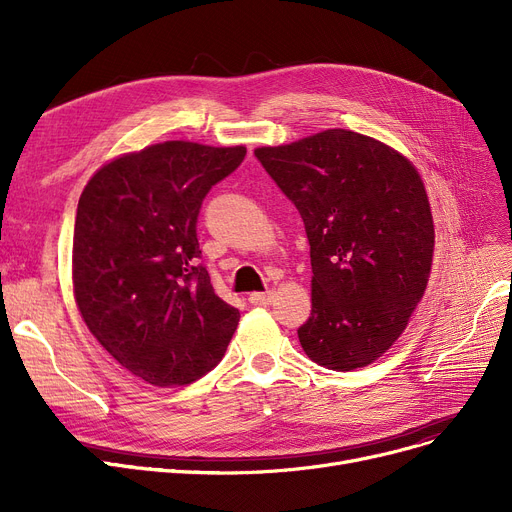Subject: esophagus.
<instances>
[{
    "label": "esophagus",
    "mask_w": 512,
    "mask_h": 512,
    "mask_svg": "<svg viewBox=\"0 0 512 512\" xmlns=\"http://www.w3.org/2000/svg\"><path fill=\"white\" fill-rule=\"evenodd\" d=\"M249 301L253 305H272L274 301V292L267 290V292H251L249 294Z\"/></svg>",
    "instance_id": "1"
}]
</instances>
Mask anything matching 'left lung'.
I'll use <instances>...</instances> for the list:
<instances>
[{
  "mask_svg": "<svg viewBox=\"0 0 512 512\" xmlns=\"http://www.w3.org/2000/svg\"><path fill=\"white\" fill-rule=\"evenodd\" d=\"M297 205L311 247L305 355L334 371L378 361L407 330L434 259V218L419 170L394 147L328 128L257 147Z\"/></svg>",
  "mask_w": 512,
  "mask_h": 512,
  "instance_id": "8db88e82",
  "label": "left lung"
}]
</instances>
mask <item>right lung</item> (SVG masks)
<instances>
[{
    "label": "right lung",
    "mask_w": 512,
    "mask_h": 512,
    "mask_svg": "<svg viewBox=\"0 0 512 512\" xmlns=\"http://www.w3.org/2000/svg\"><path fill=\"white\" fill-rule=\"evenodd\" d=\"M247 147L155 143L103 164L78 199L72 292L89 332L143 382L191 384L218 365L240 313L197 263V215Z\"/></svg>",
    "instance_id": "right-lung-1"
}]
</instances>
